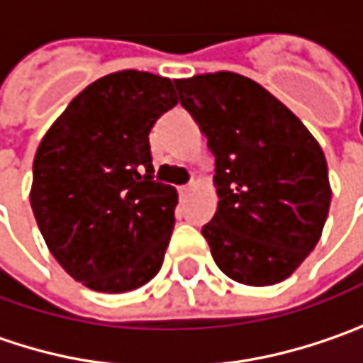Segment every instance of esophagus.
<instances>
[{
	"instance_id": "esophagus-1",
	"label": "esophagus",
	"mask_w": 363,
	"mask_h": 363,
	"mask_svg": "<svg viewBox=\"0 0 363 363\" xmlns=\"http://www.w3.org/2000/svg\"><path fill=\"white\" fill-rule=\"evenodd\" d=\"M193 191V184H186V186H181L179 189V195H181V199H184V197H189V193Z\"/></svg>"
}]
</instances>
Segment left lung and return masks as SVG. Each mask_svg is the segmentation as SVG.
<instances>
[{
	"label": "left lung",
	"mask_w": 363,
	"mask_h": 363,
	"mask_svg": "<svg viewBox=\"0 0 363 363\" xmlns=\"http://www.w3.org/2000/svg\"><path fill=\"white\" fill-rule=\"evenodd\" d=\"M216 156V216L201 234L216 265L245 286H273L302 265L329 216L318 141L288 106L234 72L174 79Z\"/></svg>",
	"instance_id": "8db88e82"
}]
</instances>
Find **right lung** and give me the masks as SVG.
Wrapping results in <instances>:
<instances>
[{
  "label": "right lung",
  "mask_w": 363,
  "mask_h": 363,
  "mask_svg": "<svg viewBox=\"0 0 363 363\" xmlns=\"http://www.w3.org/2000/svg\"><path fill=\"white\" fill-rule=\"evenodd\" d=\"M177 104L172 79L123 69L84 88L40 139L34 218L57 263L82 286L123 294L160 271L179 195L152 181L147 135Z\"/></svg>",
  "instance_id": "add662e5"
}]
</instances>
